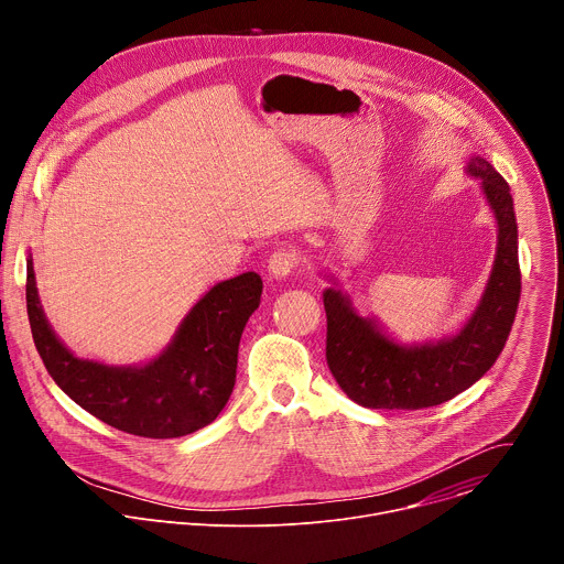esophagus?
Returning <instances> with one entry per match:
<instances>
[{"label": "esophagus", "instance_id": "1", "mask_svg": "<svg viewBox=\"0 0 564 564\" xmlns=\"http://www.w3.org/2000/svg\"><path fill=\"white\" fill-rule=\"evenodd\" d=\"M294 268H296V252L292 248H279L268 259V272L274 279H285Z\"/></svg>", "mask_w": 564, "mask_h": 564}]
</instances>
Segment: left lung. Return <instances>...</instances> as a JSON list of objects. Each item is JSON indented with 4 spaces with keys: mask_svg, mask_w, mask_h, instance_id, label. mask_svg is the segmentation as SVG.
I'll return each mask as SVG.
<instances>
[{
    "mask_svg": "<svg viewBox=\"0 0 564 564\" xmlns=\"http://www.w3.org/2000/svg\"><path fill=\"white\" fill-rule=\"evenodd\" d=\"M498 218V257L487 292L453 339L401 348L361 318L337 290L324 292L326 361L341 390L366 409L417 411L444 404L473 386L500 357L520 303L518 225L507 181L485 158H470Z\"/></svg>",
    "mask_w": 564,
    "mask_h": 564,
    "instance_id": "obj_1",
    "label": "left lung"
}]
</instances>
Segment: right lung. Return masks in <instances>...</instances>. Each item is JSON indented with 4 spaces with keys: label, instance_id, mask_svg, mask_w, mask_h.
<instances>
[{
    "label": "right lung",
    "instance_id": "right-lung-1",
    "mask_svg": "<svg viewBox=\"0 0 564 564\" xmlns=\"http://www.w3.org/2000/svg\"><path fill=\"white\" fill-rule=\"evenodd\" d=\"M261 292L257 272L223 281L194 305L165 355L140 368H109L77 359L59 344L40 307L33 263H26L29 324L53 381L100 422L149 440L183 437L218 417L234 390L240 335Z\"/></svg>",
    "mask_w": 564,
    "mask_h": 564
}]
</instances>
